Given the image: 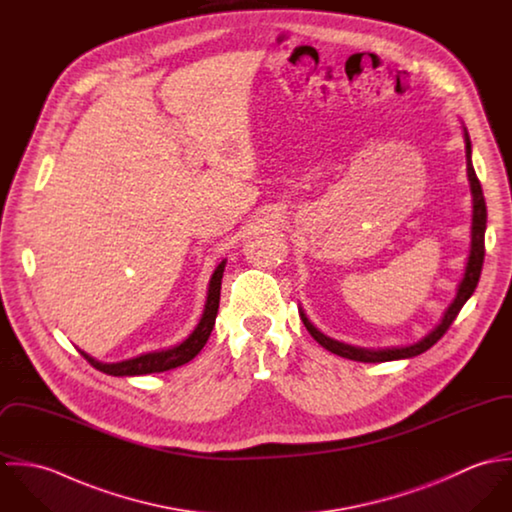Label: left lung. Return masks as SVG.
Instances as JSON below:
<instances>
[{
    "label": "left lung",
    "instance_id": "left-lung-1",
    "mask_svg": "<svg viewBox=\"0 0 512 512\" xmlns=\"http://www.w3.org/2000/svg\"><path fill=\"white\" fill-rule=\"evenodd\" d=\"M463 142H465V159H467V179H469V187H471V205H473V215H471V248H469V256H467V264H465V272L461 282L457 284V293L453 297V301L447 305V309L443 311V317L439 319L438 325L426 335L422 337L418 343L406 345V347H386V349H365V347H353L341 341H335L327 335H323L303 313V309L299 307V315L301 321L305 325V329L309 331V335L327 351L343 357V359H351V361H359V363H386V361H400V359H412L418 357L422 353H426L430 347H434L439 339L443 337V333L449 329V325L455 321L457 313L461 311V307L465 305V301L473 295L479 278H481V268H483V258H485V230H487V205H485V197H483V189L481 183L475 175L473 169V161H471V140L467 134V128L463 126Z\"/></svg>",
    "mask_w": 512,
    "mask_h": 512
}]
</instances>
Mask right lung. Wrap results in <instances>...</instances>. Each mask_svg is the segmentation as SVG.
Here are the masks:
<instances>
[{"mask_svg": "<svg viewBox=\"0 0 512 512\" xmlns=\"http://www.w3.org/2000/svg\"><path fill=\"white\" fill-rule=\"evenodd\" d=\"M224 266H226V260H222L215 268L211 282H209V292H207L203 315H201L197 327L193 329V333L183 343H179L171 349H165V351L144 353L140 357H134V359H128L122 363H100V361L92 359L90 355H86L84 351H80V355L96 370L112 374V376H140V374H151V372H165V370H171V368H177V366L193 361L201 353V349L207 345L211 331L215 327V319L219 313L220 284H222Z\"/></svg>", "mask_w": 512, "mask_h": 512, "instance_id": "obj_1", "label": "right lung"}]
</instances>
